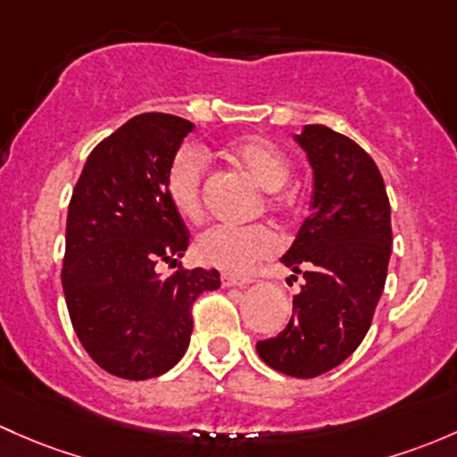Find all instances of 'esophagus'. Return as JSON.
I'll return each instance as SVG.
<instances>
[{
    "label": "esophagus",
    "mask_w": 457,
    "mask_h": 457,
    "mask_svg": "<svg viewBox=\"0 0 457 457\" xmlns=\"http://www.w3.org/2000/svg\"><path fill=\"white\" fill-rule=\"evenodd\" d=\"M253 280H249V278H238L234 276V273H223L220 276V285L223 287H249Z\"/></svg>",
    "instance_id": "obj_1"
}]
</instances>
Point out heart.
<instances>
[{"label": "heart", "mask_w": 457, "mask_h": 457, "mask_svg": "<svg viewBox=\"0 0 457 457\" xmlns=\"http://www.w3.org/2000/svg\"><path fill=\"white\" fill-rule=\"evenodd\" d=\"M232 157L238 166L265 188V210L285 212L287 199L280 188L291 175V164L285 153L265 137L249 136L234 144ZM204 172L205 162L196 146H181L172 155L166 170V192L177 212L186 219L196 220L204 216ZM280 249V238L265 225L232 228V225H212L204 229L195 241V253L201 262L225 271L245 273L261 261L273 256Z\"/></svg>", "instance_id": "1"}]
</instances>
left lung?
<instances>
[{
	"mask_svg": "<svg viewBox=\"0 0 457 457\" xmlns=\"http://www.w3.org/2000/svg\"><path fill=\"white\" fill-rule=\"evenodd\" d=\"M295 140L313 168V204L282 262L306 282L287 328L256 350L269 368L313 378L366 337L386 287L392 220L381 172L357 142L324 124H306Z\"/></svg>",
	"mask_w": 457,
	"mask_h": 457,
	"instance_id": "left-lung-1",
	"label": "left lung"
}]
</instances>
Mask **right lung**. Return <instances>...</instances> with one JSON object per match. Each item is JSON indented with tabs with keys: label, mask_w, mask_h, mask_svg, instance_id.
Returning a JSON list of instances; mask_svg holds the SVG:
<instances>
[{
	"label": "right lung",
	"mask_w": 457,
	"mask_h": 457,
	"mask_svg": "<svg viewBox=\"0 0 457 457\" xmlns=\"http://www.w3.org/2000/svg\"><path fill=\"white\" fill-rule=\"evenodd\" d=\"M195 124L140 113L96 144L67 210L61 282L71 326L109 374L144 381L184 357L192 304L220 287L216 269H186L190 232L170 204L166 170ZM160 262L178 265L168 278Z\"/></svg>",
	"instance_id": "add662e5"
}]
</instances>
